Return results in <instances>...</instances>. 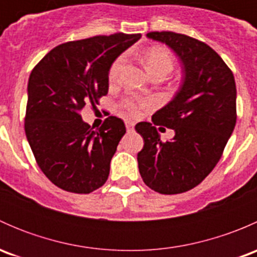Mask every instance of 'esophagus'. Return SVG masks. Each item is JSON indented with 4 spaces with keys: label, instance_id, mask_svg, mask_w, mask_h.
<instances>
[{
    "label": "esophagus",
    "instance_id": "1",
    "mask_svg": "<svg viewBox=\"0 0 257 257\" xmlns=\"http://www.w3.org/2000/svg\"><path fill=\"white\" fill-rule=\"evenodd\" d=\"M134 125H136V123H134V121H131V120L125 121V126H126V131H128V132L133 131Z\"/></svg>",
    "mask_w": 257,
    "mask_h": 257
}]
</instances>
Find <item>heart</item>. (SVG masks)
<instances>
[{
    "label": "heart",
    "mask_w": 257,
    "mask_h": 257,
    "mask_svg": "<svg viewBox=\"0 0 257 257\" xmlns=\"http://www.w3.org/2000/svg\"><path fill=\"white\" fill-rule=\"evenodd\" d=\"M124 62H125L124 54H120L114 59L113 63L110 64L109 73H108L109 82L114 83L118 80ZM145 66L152 77H167L174 68V57L168 48L163 47V46H154V47L148 49L145 53ZM148 105H149V100L138 97H128L121 102V107L133 115L141 113V110L147 108Z\"/></svg>",
    "instance_id": "obj_1"
}]
</instances>
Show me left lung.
<instances>
[{
    "label": "left lung",
    "mask_w": 257,
    "mask_h": 257,
    "mask_svg": "<svg viewBox=\"0 0 257 257\" xmlns=\"http://www.w3.org/2000/svg\"><path fill=\"white\" fill-rule=\"evenodd\" d=\"M165 43L183 64V83L175 97L155 112L152 123L141 121L138 153L143 181L160 194H180L195 188L214 169L236 124V85L231 69L211 47L175 32H149ZM155 125L176 132L162 142Z\"/></svg>",
    "instance_id": "8db88e82"
}]
</instances>
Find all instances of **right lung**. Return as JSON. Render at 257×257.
<instances>
[{"label": "right lung", "instance_id": "right-lung-1", "mask_svg": "<svg viewBox=\"0 0 257 257\" xmlns=\"http://www.w3.org/2000/svg\"><path fill=\"white\" fill-rule=\"evenodd\" d=\"M141 33L95 36L57 46L28 79L25 132L38 167L63 190L89 194L107 181L125 125L108 116L98 129L80 110L107 95L110 64Z\"/></svg>", "mask_w": 257, "mask_h": 257}]
</instances>
